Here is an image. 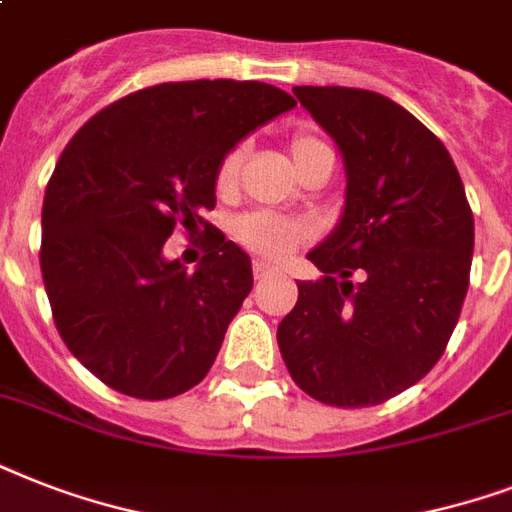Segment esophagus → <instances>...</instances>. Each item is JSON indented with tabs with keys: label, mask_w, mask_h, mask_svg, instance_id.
I'll use <instances>...</instances> for the list:
<instances>
[{
	"label": "esophagus",
	"mask_w": 512,
	"mask_h": 512,
	"mask_svg": "<svg viewBox=\"0 0 512 512\" xmlns=\"http://www.w3.org/2000/svg\"><path fill=\"white\" fill-rule=\"evenodd\" d=\"M276 271H279V268H276V265H271V263H265V260H257V263H255V279L257 281L268 279V276H271V273H276Z\"/></svg>",
	"instance_id": "1"
}]
</instances>
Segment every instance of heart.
<instances>
[{
  "label": "heart",
  "instance_id": "b5f03b06",
  "mask_svg": "<svg viewBox=\"0 0 512 512\" xmlns=\"http://www.w3.org/2000/svg\"><path fill=\"white\" fill-rule=\"evenodd\" d=\"M289 154H292V162H295V170L300 172L305 164H311L313 159H319L324 154H332V148L319 138V135H311V132H297L292 143H289ZM241 159H244V151L241 148H233L223 156V162L217 167L215 175V188L217 193H233L236 183H239V170ZM236 239L244 244L252 252H260L265 257H273V260H281L287 257L292 249L305 239V228L297 223H289L284 217L265 215V212H255V215L241 217L236 223Z\"/></svg>",
  "mask_w": 512,
  "mask_h": 512
}]
</instances>
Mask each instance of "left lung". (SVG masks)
<instances>
[{"mask_svg": "<svg viewBox=\"0 0 512 512\" xmlns=\"http://www.w3.org/2000/svg\"><path fill=\"white\" fill-rule=\"evenodd\" d=\"M292 92L340 148L345 207L308 252L321 279L297 281L276 332L281 358L321 404H382L436 366L457 327L473 212L444 143L396 100L356 87Z\"/></svg>", "mask_w": 512, "mask_h": 512, "instance_id": "8db88e82", "label": "left lung"}]
</instances>
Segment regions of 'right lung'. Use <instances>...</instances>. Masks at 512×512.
<instances>
[{"instance_id": "right-lung-1", "label": "right lung", "mask_w": 512, "mask_h": 512, "mask_svg": "<svg viewBox=\"0 0 512 512\" xmlns=\"http://www.w3.org/2000/svg\"><path fill=\"white\" fill-rule=\"evenodd\" d=\"M297 103L263 82L196 79L116 100L60 154L42 207V279L68 350L108 388L172 398L207 377L252 289V260L215 233L196 271L164 257L175 225L215 207L228 151Z\"/></svg>"}]
</instances>
